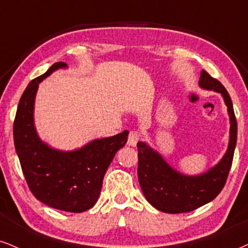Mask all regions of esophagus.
Returning a JSON list of instances; mask_svg holds the SVG:
<instances>
[{"label":"esophagus","instance_id":"obj_1","mask_svg":"<svg viewBox=\"0 0 248 248\" xmlns=\"http://www.w3.org/2000/svg\"><path fill=\"white\" fill-rule=\"evenodd\" d=\"M141 138V136H140V133L138 131H131L130 134H129V140H127V145L129 146H137V143Z\"/></svg>","mask_w":248,"mask_h":248}]
</instances>
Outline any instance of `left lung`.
<instances>
[{
  "label": "left lung",
  "instance_id": "8db88e82",
  "mask_svg": "<svg viewBox=\"0 0 248 248\" xmlns=\"http://www.w3.org/2000/svg\"><path fill=\"white\" fill-rule=\"evenodd\" d=\"M202 88L222 94L230 116V142L217 166L200 176H184L173 170L158 153L138 142V179L143 195L153 207L164 213H188L214 200L227 183L237 142V121L228 91L217 79L202 70Z\"/></svg>",
  "mask_w": 248,
  "mask_h": 248
}]
</instances>
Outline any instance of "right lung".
<instances>
[{
  "mask_svg": "<svg viewBox=\"0 0 248 248\" xmlns=\"http://www.w3.org/2000/svg\"><path fill=\"white\" fill-rule=\"evenodd\" d=\"M65 66L64 62L53 64L24 91L14 122V141L32 194L51 208L82 213L92 208L99 199L106 171L118 149L126 143L129 131L93 140L73 152L56 151L39 139L33 123L39 82Z\"/></svg>",
  "mask_w": 248,
  "mask_h": 248,
  "instance_id": "right-lung-1",
  "label": "right lung"
}]
</instances>
